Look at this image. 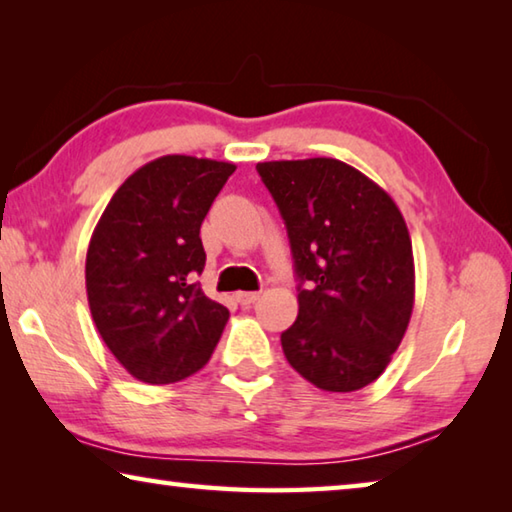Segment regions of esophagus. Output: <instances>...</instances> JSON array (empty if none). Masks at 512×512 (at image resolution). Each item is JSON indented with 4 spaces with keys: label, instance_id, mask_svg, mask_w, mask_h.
<instances>
[{
    "label": "esophagus",
    "instance_id": "34e87169",
    "mask_svg": "<svg viewBox=\"0 0 512 512\" xmlns=\"http://www.w3.org/2000/svg\"><path fill=\"white\" fill-rule=\"evenodd\" d=\"M255 300H259V291H239V293H237V302H239L241 307L253 305Z\"/></svg>",
    "mask_w": 512,
    "mask_h": 512
}]
</instances>
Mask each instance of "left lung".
<instances>
[{
    "label": "left lung",
    "instance_id": "1",
    "mask_svg": "<svg viewBox=\"0 0 512 512\" xmlns=\"http://www.w3.org/2000/svg\"><path fill=\"white\" fill-rule=\"evenodd\" d=\"M257 171L300 280L284 357L320 391H359L386 370L411 320L415 266L400 207L334 158L259 162Z\"/></svg>",
    "mask_w": 512,
    "mask_h": 512
}]
</instances>
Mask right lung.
Wrapping results in <instances>:
<instances>
[{"mask_svg":"<svg viewBox=\"0 0 512 512\" xmlns=\"http://www.w3.org/2000/svg\"><path fill=\"white\" fill-rule=\"evenodd\" d=\"M235 164L162 155L124 180L85 257V289L103 343L135 379L173 384L210 361L230 311L210 300L201 223Z\"/></svg>","mask_w":512,"mask_h":512,"instance_id":"add662e5","label":"right lung"}]
</instances>
